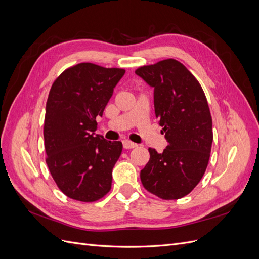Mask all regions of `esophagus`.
Here are the masks:
<instances>
[{"label": "esophagus", "instance_id": "esophagus-1", "mask_svg": "<svg viewBox=\"0 0 259 259\" xmlns=\"http://www.w3.org/2000/svg\"><path fill=\"white\" fill-rule=\"evenodd\" d=\"M123 147L125 149H133V148H136L137 145L130 142V140H123Z\"/></svg>", "mask_w": 259, "mask_h": 259}]
</instances>
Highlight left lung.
I'll use <instances>...</instances> for the list:
<instances>
[{
  "instance_id": "obj_1",
  "label": "left lung",
  "mask_w": 259,
  "mask_h": 259,
  "mask_svg": "<svg viewBox=\"0 0 259 259\" xmlns=\"http://www.w3.org/2000/svg\"><path fill=\"white\" fill-rule=\"evenodd\" d=\"M135 73L154 89V111L168 145L162 153L149 148L150 159L140 170L145 189L163 200L190 193L204 175L213 130L205 94L182 62L165 59Z\"/></svg>"
}]
</instances>
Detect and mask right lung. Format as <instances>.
<instances>
[{
    "label": "right lung",
    "mask_w": 259,
    "mask_h": 259,
    "mask_svg": "<svg viewBox=\"0 0 259 259\" xmlns=\"http://www.w3.org/2000/svg\"><path fill=\"white\" fill-rule=\"evenodd\" d=\"M124 69L91 62L70 67L53 83L44 120V146L51 175L68 198L94 202L110 191L121 142L95 135Z\"/></svg>",
    "instance_id": "obj_1"
}]
</instances>
